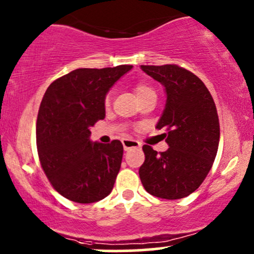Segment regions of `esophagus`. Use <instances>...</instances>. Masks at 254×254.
<instances>
[{"instance_id":"1","label":"esophagus","mask_w":254,"mask_h":254,"mask_svg":"<svg viewBox=\"0 0 254 254\" xmlns=\"http://www.w3.org/2000/svg\"><path fill=\"white\" fill-rule=\"evenodd\" d=\"M123 147H124V150H129L131 148H141V143L138 141L130 140V138H125V140L122 141Z\"/></svg>"}]
</instances>
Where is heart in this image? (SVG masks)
I'll return each mask as SVG.
<instances>
[{
    "mask_svg": "<svg viewBox=\"0 0 254 254\" xmlns=\"http://www.w3.org/2000/svg\"><path fill=\"white\" fill-rule=\"evenodd\" d=\"M135 93H136V96H137L138 100H140L142 97L150 95V94H155V91L150 85L144 84V83H140V84L135 86ZM110 104H111V94H108V95L105 97V105L110 106Z\"/></svg>",
    "mask_w": 254,
    "mask_h": 254,
    "instance_id": "obj_1",
    "label": "heart"
}]
</instances>
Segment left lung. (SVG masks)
Returning a JSON list of instances; mask_svg holds the SVG:
<instances>
[{"label":"left lung","mask_w":254,"mask_h":254,"mask_svg":"<svg viewBox=\"0 0 254 254\" xmlns=\"http://www.w3.org/2000/svg\"><path fill=\"white\" fill-rule=\"evenodd\" d=\"M142 71L164 85L166 104L157 124L165 129L169 148L158 153L143 146L140 178L149 194L182 199L199 188L210 172L219 143L214 101L202 80L177 65L146 66Z\"/></svg>","instance_id":"left-lung-1"}]
</instances>
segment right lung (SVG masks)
<instances>
[{
  "label": "right lung",
  "mask_w": 254,
  "mask_h": 254,
  "mask_svg": "<svg viewBox=\"0 0 254 254\" xmlns=\"http://www.w3.org/2000/svg\"><path fill=\"white\" fill-rule=\"evenodd\" d=\"M132 68H77L48 86L36 124L42 169L58 193L91 204L112 191L121 169L123 144L90 140V127L105 118V97Z\"/></svg>",
  "instance_id": "right-lung-1"
}]
</instances>
